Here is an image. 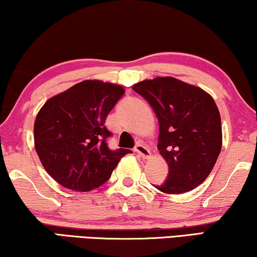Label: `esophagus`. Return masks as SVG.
Instances as JSON below:
<instances>
[{"mask_svg":"<svg viewBox=\"0 0 257 257\" xmlns=\"http://www.w3.org/2000/svg\"><path fill=\"white\" fill-rule=\"evenodd\" d=\"M135 151L137 154L140 155L141 157L142 158H149L150 157V155H151V153H150V150L148 149V148L144 146V144H141V143H139V144H136V147H135Z\"/></svg>","mask_w":257,"mask_h":257,"instance_id":"34e87169","label":"esophagus"}]
</instances>
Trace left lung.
Returning <instances> with one entry per match:
<instances>
[{"label": "left lung", "mask_w": 257, "mask_h": 257, "mask_svg": "<svg viewBox=\"0 0 257 257\" xmlns=\"http://www.w3.org/2000/svg\"><path fill=\"white\" fill-rule=\"evenodd\" d=\"M156 114L158 150L169 166L168 179L155 187L164 193L192 191L207 178L221 150V118L209 94L172 77L134 85Z\"/></svg>", "instance_id": "left-lung-1"}]
</instances>
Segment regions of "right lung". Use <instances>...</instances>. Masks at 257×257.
<instances>
[{
	"label": "right lung",
	"mask_w": 257,
	"mask_h": 257,
	"mask_svg": "<svg viewBox=\"0 0 257 257\" xmlns=\"http://www.w3.org/2000/svg\"><path fill=\"white\" fill-rule=\"evenodd\" d=\"M118 85L85 80L46 101L35 121V148L61 186L87 192L107 182L129 149L111 150L104 122L123 96Z\"/></svg>",
	"instance_id": "obj_1"
}]
</instances>
